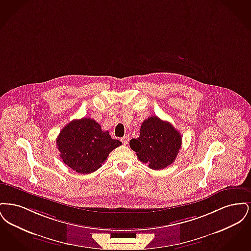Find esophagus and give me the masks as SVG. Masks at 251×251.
I'll list each match as a JSON object with an SVG mask.
<instances>
[{
	"mask_svg": "<svg viewBox=\"0 0 251 251\" xmlns=\"http://www.w3.org/2000/svg\"><path fill=\"white\" fill-rule=\"evenodd\" d=\"M129 135H125V136H123L122 138H121V142L124 144V145H127L128 142H129Z\"/></svg>",
	"mask_w": 251,
	"mask_h": 251,
	"instance_id": "esophagus-1",
	"label": "esophagus"
}]
</instances>
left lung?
<instances>
[{"label": "left lung", "instance_id": "left-lung-1", "mask_svg": "<svg viewBox=\"0 0 251 251\" xmlns=\"http://www.w3.org/2000/svg\"><path fill=\"white\" fill-rule=\"evenodd\" d=\"M130 147L142 163L160 170L175 161L181 147V135L169 122L152 116L144 120L139 137L131 139Z\"/></svg>", "mask_w": 251, "mask_h": 251}]
</instances>
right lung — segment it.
Segmentation results:
<instances>
[{"label": "right lung", "mask_w": 251, "mask_h": 251, "mask_svg": "<svg viewBox=\"0 0 251 251\" xmlns=\"http://www.w3.org/2000/svg\"><path fill=\"white\" fill-rule=\"evenodd\" d=\"M109 131L89 118L74 120L66 125L56 138L63 162L81 174H89L101 167L109 153L121 145Z\"/></svg>", "instance_id": "add662e5"}]
</instances>
